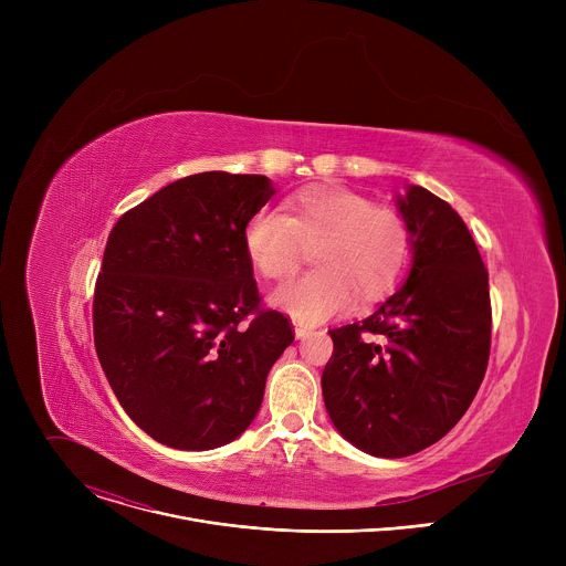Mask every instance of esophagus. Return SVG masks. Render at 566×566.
I'll return each instance as SVG.
<instances>
[{"label": "esophagus", "mask_w": 566, "mask_h": 566, "mask_svg": "<svg viewBox=\"0 0 566 566\" xmlns=\"http://www.w3.org/2000/svg\"><path fill=\"white\" fill-rule=\"evenodd\" d=\"M311 334V327L306 325H295V338H306Z\"/></svg>", "instance_id": "34e87169"}]
</instances>
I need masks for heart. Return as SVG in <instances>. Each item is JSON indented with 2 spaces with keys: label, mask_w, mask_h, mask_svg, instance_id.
Instances as JSON below:
<instances>
[{
  "label": "heart",
  "mask_w": 566,
  "mask_h": 566,
  "mask_svg": "<svg viewBox=\"0 0 566 566\" xmlns=\"http://www.w3.org/2000/svg\"><path fill=\"white\" fill-rule=\"evenodd\" d=\"M311 247L315 271L273 293V302L302 322L343 311L354 291L374 300L394 289L410 264L412 232L400 212L343 186L300 190L286 199L284 214L264 208L244 228L249 262L273 282L291 277Z\"/></svg>",
  "instance_id": "1"
}]
</instances>
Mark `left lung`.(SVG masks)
I'll list each match as a JSON object with an SVG mask.
<instances>
[{"mask_svg":"<svg viewBox=\"0 0 566 566\" xmlns=\"http://www.w3.org/2000/svg\"><path fill=\"white\" fill-rule=\"evenodd\" d=\"M396 206L412 232L410 275L369 317L329 332L322 371L336 430L385 459L421 452L465 415L489 367L493 322L489 271L452 206L421 186Z\"/></svg>","mask_w":566,"mask_h":566,"instance_id":"8db88e82","label":"left lung"}]
</instances>
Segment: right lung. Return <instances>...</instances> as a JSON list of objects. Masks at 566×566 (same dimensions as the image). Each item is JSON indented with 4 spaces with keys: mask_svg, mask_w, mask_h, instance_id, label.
Listing matches in <instances>:
<instances>
[{
    "mask_svg": "<svg viewBox=\"0 0 566 566\" xmlns=\"http://www.w3.org/2000/svg\"><path fill=\"white\" fill-rule=\"evenodd\" d=\"M262 175L201 172L127 210L94 291V343L127 417L158 443L212 450L244 432L295 332L264 308L244 228Z\"/></svg>",
    "mask_w": 566,
    "mask_h": 566,
    "instance_id": "right-lung-1",
    "label": "right lung"
}]
</instances>
